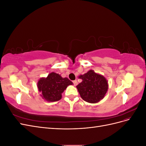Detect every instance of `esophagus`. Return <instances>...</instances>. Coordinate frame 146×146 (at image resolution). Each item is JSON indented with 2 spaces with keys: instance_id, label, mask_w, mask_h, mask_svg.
Here are the masks:
<instances>
[{
  "instance_id": "1",
  "label": "esophagus",
  "mask_w": 146,
  "mask_h": 146,
  "mask_svg": "<svg viewBox=\"0 0 146 146\" xmlns=\"http://www.w3.org/2000/svg\"><path fill=\"white\" fill-rule=\"evenodd\" d=\"M73 83H74V86H76L77 84H78V82H77V80H74L73 81Z\"/></svg>"
}]
</instances>
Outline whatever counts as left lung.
<instances>
[{
    "mask_svg": "<svg viewBox=\"0 0 146 146\" xmlns=\"http://www.w3.org/2000/svg\"><path fill=\"white\" fill-rule=\"evenodd\" d=\"M82 82L76 86L83 100L96 104L104 98L108 89V81L102 75L90 70L78 76Z\"/></svg>",
    "mask_w": 146,
    "mask_h": 146,
    "instance_id": "obj_1",
    "label": "left lung"
}]
</instances>
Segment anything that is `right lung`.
Wrapping results in <instances>:
<instances>
[{"label": "right lung", "instance_id": "add662e5", "mask_svg": "<svg viewBox=\"0 0 146 146\" xmlns=\"http://www.w3.org/2000/svg\"><path fill=\"white\" fill-rule=\"evenodd\" d=\"M73 83L68 78L52 72L47 77H42L37 83L38 91L42 98L47 102H56L62 98L61 94Z\"/></svg>", "mask_w": 146, "mask_h": 146}]
</instances>
